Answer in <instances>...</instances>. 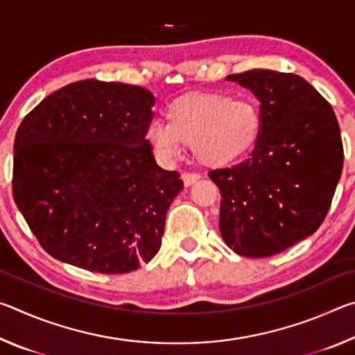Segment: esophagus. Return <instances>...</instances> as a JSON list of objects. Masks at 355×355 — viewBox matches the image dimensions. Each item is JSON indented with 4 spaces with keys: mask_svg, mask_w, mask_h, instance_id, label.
<instances>
[{
    "mask_svg": "<svg viewBox=\"0 0 355 355\" xmlns=\"http://www.w3.org/2000/svg\"><path fill=\"white\" fill-rule=\"evenodd\" d=\"M182 180H183V183H184L186 188H188V186L194 184V183L197 182V180H200V175H199V173L183 172V173H182Z\"/></svg>",
    "mask_w": 355,
    "mask_h": 355,
    "instance_id": "obj_1",
    "label": "esophagus"
}]
</instances>
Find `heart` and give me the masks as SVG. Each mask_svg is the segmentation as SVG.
I'll use <instances>...</instances> for the list:
<instances>
[{
  "label": "heart",
  "mask_w": 355,
  "mask_h": 355,
  "mask_svg": "<svg viewBox=\"0 0 355 355\" xmlns=\"http://www.w3.org/2000/svg\"><path fill=\"white\" fill-rule=\"evenodd\" d=\"M167 122L152 120L146 139L166 161L175 159L182 144L192 146L199 163L224 167L236 163L255 148L263 117L255 101L233 98L225 92H188L172 100Z\"/></svg>",
  "instance_id": "heart-1"
}]
</instances>
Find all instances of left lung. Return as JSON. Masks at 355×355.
Instances as JSON below:
<instances>
[{
	"instance_id": "8db88e82",
	"label": "left lung",
	"mask_w": 355,
	"mask_h": 355,
	"mask_svg": "<svg viewBox=\"0 0 355 355\" xmlns=\"http://www.w3.org/2000/svg\"><path fill=\"white\" fill-rule=\"evenodd\" d=\"M260 101L263 128L248 159L208 173L220 191L222 239L263 258L318 230L343 169L335 112L302 76L274 70L228 75Z\"/></svg>"
}]
</instances>
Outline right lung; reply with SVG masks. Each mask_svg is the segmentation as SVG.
Masks as SVG:
<instances>
[{
  "instance_id": "right-lung-1",
  "label": "right lung",
  "mask_w": 355,
  "mask_h": 355,
  "mask_svg": "<svg viewBox=\"0 0 355 355\" xmlns=\"http://www.w3.org/2000/svg\"><path fill=\"white\" fill-rule=\"evenodd\" d=\"M153 101L141 86L86 80L50 94L23 119L14 200L56 260L123 274L158 254L183 182L156 164L146 139Z\"/></svg>"
}]
</instances>
